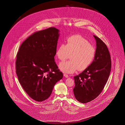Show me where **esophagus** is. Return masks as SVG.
<instances>
[{"mask_svg":"<svg viewBox=\"0 0 125 125\" xmlns=\"http://www.w3.org/2000/svg\"><path fill=\"white\" fill-rule=\"evenodd\" d=\"M64 76L65 78H66L69 77V76H68L67 74H65V73H64Z\"/></svg>","mask_w":125,"mask_h":125,"instance_id":"esophagus-1","label":"esophagus"}]
</instances>
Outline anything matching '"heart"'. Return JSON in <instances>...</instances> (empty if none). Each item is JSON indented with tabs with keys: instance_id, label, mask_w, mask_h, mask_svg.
Here are the masks:
<instances>
[{
	"instance_id": "b5f03b06",
	"label": "heart",
	"mask_w": 125,
	"mask_h": 125,
	"mask_svg": "<svg viewBox=\"0 0 125 125\" xmlns=\"http://www.w3.org/2000/svg\"><path fill=\"white\" fill-rule=\"evenodd\" d=\"M70 55V61H63L59 65L63 72L73 73L78 69L83 71L87 69L94 61L96 49L88 40L81 36L75 35L69 37L66 44L58 46L56 55L59 60L64 61Z\"/></svg>"
}]
</instances>
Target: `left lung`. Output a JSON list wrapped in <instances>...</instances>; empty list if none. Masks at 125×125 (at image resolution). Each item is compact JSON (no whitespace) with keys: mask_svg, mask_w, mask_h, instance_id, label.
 <instances>
[{"mask_svg":"<svg viewBox=\"0 0 125 125\" xmlns=\"http://www.w3.org/2000/svg\"><path fill=\"white\" fill-rule=\"evenodd\" d=\"M96 42V55L90 65L74 77L73 94L81 103H87L97 97L103 90L109 76L111 60L106 45L94 35Z\"/></svg>","mask_w":125,"mask_h":125,"instance_id":"obj_1","label":"left lung"}]
</instances>
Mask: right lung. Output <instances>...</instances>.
Masks as SVG:
<instances>
[{
	"mask_svg": "<svg viewBox=\"0 0 125 125\" xmlns=\"http://www.w3.org/2000/svg\"><path fill=\"white\" fill-rule=\"evenodd\" d=\"M59 32L52 27L35 32L21 44L17 53L18 80L26 93L37 102L47 99L63 76L54 59Z\"/></svg>",
	"mask_w": 125,
	"mask_h": 125,
	"instance_id": "obj_1",
	"label": "right lung"
}]
</instances>
